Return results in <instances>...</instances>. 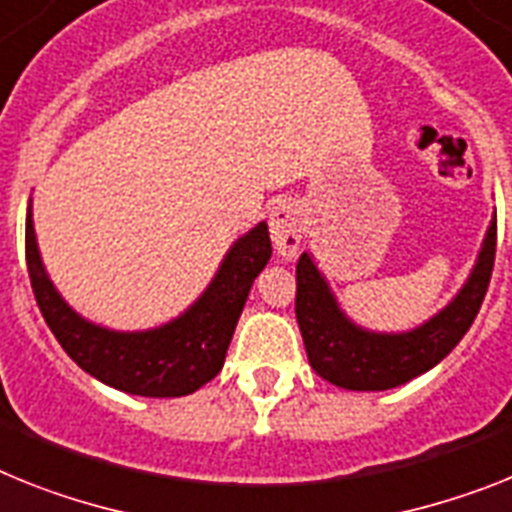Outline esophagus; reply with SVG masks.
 I'll list each match as a JSON object with an SVG mask.
<instances>
[{"instance_id":"1","label":"esophagus","mask_w":512,"mask_h":512,"mask_svg":"<svg viewBox=\"0 0 512 512\" xmlns=\"http://www.w3.org/2000/svg\"><path fill=\"white\" fill-rule=\"evenodd\" d=\"M304 236V218L302 208L296 203H278L270 210V239L273 247L278 249V255L296 257L299 247H302Z\"/></svg>"}]
</instances>
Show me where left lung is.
I'll list each match as a JSON object with an SVG mask.
<instances>
[{
  "label": "left lung",
  "instance_id": "8db88e82",
  "mask_svg": "<svg viewBox=\"0 0 512 512\" xmlns=\"http://www.w3.org/2000/svg\"><path fill=\"white\" fill-rule=\"evenodd\" d=\"M497 216H492L474 268L435 315L409 330H369L346 315L312 252L296 265V322L309 367L343 390H390L424 375L458 346L487 294L495 265Z\"/></svg>",
  "mask_w": 512,
  "mask_h": 512
}]
</instances>
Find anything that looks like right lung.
I'll list each match as a JSON object with an SVG mask.
<instances>
[{
  "instance_id": "1",
  "label": "right lung",
  "mask_w": 512,
  "mask_h": 512,
  "mask_svg": "<svg viewBox=\"0 0 512 512\" xmlns=\"http://www.w3.org/2000/svg\"><path fill=\"white\" fill-rule=\"evenodd\" d=\"M268 223H255L223 255L216 276L190 307L145 330H114L83 317L46 273L33 226V200L25 223L30 286L46 325L72 362L103 385L145 398L190 395L221 372L249 289L268 265Z\"/></svg>"
}]
</instances>
